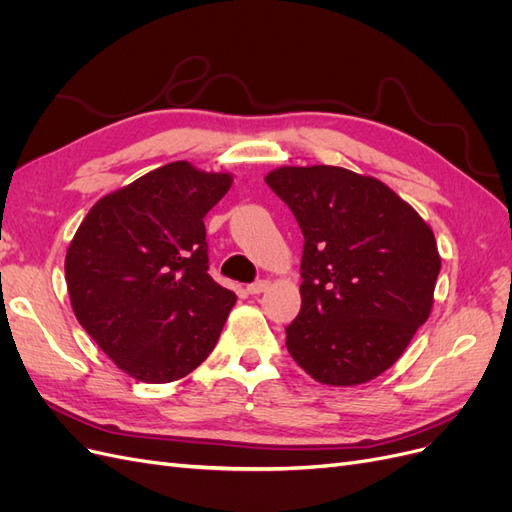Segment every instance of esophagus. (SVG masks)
I'll return each mask as SVG.
<instances>
[{"instance_id":"obj_1","label":"esophagus","mask_w":512,"mask_h":512,"mask_svg":"<svg viewBox=\"0 0 512 512\" xmlns=\"http://www.w3.org/2000/svg\"><path fill=\"white\" fill-rule=\"evenodd\" d=\"M267 288H269V282H267V280H258V282L247 286V292H250V294H260V292H265Z\"/></svg>"}]
</instances>
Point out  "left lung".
Here are the masks:
<instances>
[{
	"mask_svg": "<svg viewBox=\"0 0 512 512\" xmlns=\"http://www.w3.org/2000/svg\"><path fill=\"white\" fill-rule=\"evenodd\" d=\"M265 181L305 237L301 312L286 327L290 356L322 384L374 380L431 314L436 237L374 177L320 164L282 166Z\"/></svg>",
	"mask_w": 512,
	"mask_h": 512,
	"instance_id": "1",
	"label": "left lung"
}]
</instances>
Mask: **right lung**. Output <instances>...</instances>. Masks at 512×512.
I'll return each instance as SVG.
<instances>
[{
	"mask_svg": "<svg viewBox=\"0 0 512 512\" xmlns=\"http://www.w3.org/2000/svg\"><path fill=\"white\" fill-rule=\"evenodd\" d=\"M228 173L160 166L100 198L68 247L76 320L128 376H188L215 348L237 297L207 273L203 218L230 190Z\"/></svg>",
	"mask_w": 512,
	"mask_h": 512,
	"instance_id": "add662e5",
	"label": "right lung"
}]
</instances>
